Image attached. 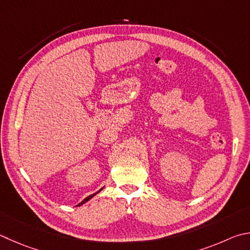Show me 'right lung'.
<instances>
[{"label":"right lung","mask_w":250,"mask_h":250,"mask_svg":"<svg viewBox=\"0 0 250 250\" xmlns=\"http://www.w3.org/2000/svg\"><path fill=\"white\" fill-rule=\"evenodd\" d=\"M103 189H104V187H103V188H102V189H101V190H98V191H97V192H95V193H93V194H90V196H88V197H87V198H85V199H84V200H83V201H82V202H81V203H80V204H78V206H82V204H84V203H86V202H87V201H88V200H90V199H92V198H93V197H94V196H96V194H97V193H98V192H101V191H102V190H103Z\"/></svg>","instance_id":"obj_1"}]
</instances>
